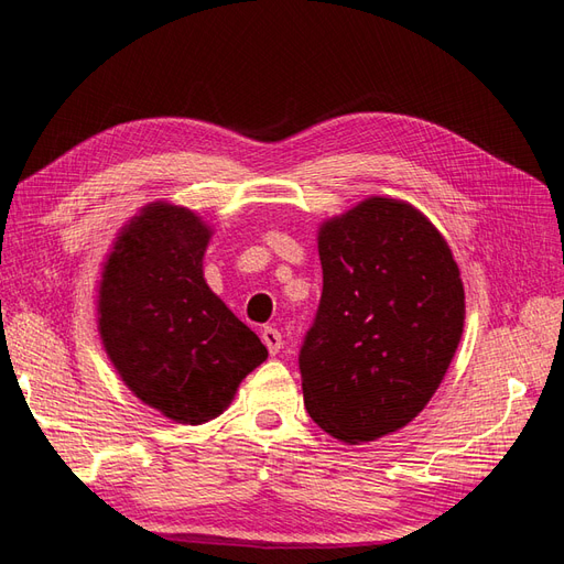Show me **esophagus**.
<instances>
[{
  "mask_svg": "<svg viewBox=\"0 0 564 564\" xmlns=\"http://www.w3.org/2000/svg\"><path fill=\"white\" fill-rule=\"evenodd\" d=\"M262 340H264V345H267L271 355H279V352H281V348H283V338H281V334H279L276 328L267 326V328L262 330Z\"/></svg>",
  "mask_w": 564,
  "mask_h": 564,
  "instance_id": "obj_1",
  "label": "esophagus"
}]
</instances>
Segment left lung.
<instances>
[{
	"label": "left lung",
	"instance_id": "8db88e82",
	"mask_svg": "<svg viewBox=\"0 0 564 564\" xmlns=\"http://www.w3.org/2000/svg\"><path fill=\"white\" fill-rule=\"evenodd\" d=\"M324 291L300 350L302 395L330 436L359 445L408 426L451 367L465 285L451 245L405 199L371 195L322 221Z\"/></svg>",
	"mask_w": 564,
	"mask_h": 564
}]
</instances>
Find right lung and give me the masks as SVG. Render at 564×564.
<instances>
[{
	"instance_id": "1",
	"label": "right lung",
	"mask_w": 564,
	"mask_h": 564,
	"mask_svg": "<svg viewBox=\"0 0 564 564\" xmlns=\"http://www.w3.org/2000/svg\"><path fill=\"white\" fill-rule=\"evenodd\" d=\"M214 228L156 199L113 238L97 283V334L121 381L176 424H205L269 357L205 281Z\"/></svg>"
}]
</instances>
